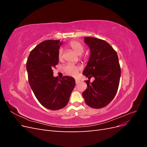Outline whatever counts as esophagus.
<instances>
[{
    "mask_svg": "<svg viewBox=\"0 0 147 147\" xmlns=\"http://www.w3.org/2000/svg\"><path fill=\"white\" fill-rule=\"evenodd\" d=\"M80 82V81L79 80H77V79L75 80V83H76V84H78V83H79Z\"/></svg>",
    "mask_w": 147,
    "mask_h": 147,
    "instance_id": "esophagus-1",
    "label": "esophagus"
}]
</instances>
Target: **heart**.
Wrapping results in <instances>:
<instances>
[{
    "label": "heart",
    "mask_w": 147,
    "mask_h": 147,
    "mask_svg": "<svg viewBox=\"0 0 147 147\" xmlns=\"http://www.w3.org/2000/svg\"><path fill=\"white\" fill-rule=\"evenodd\" d=\"M69 46L78 55H82L84 51V47L80 42L78 41L74 40L70 42L69 43ZM58 57L59 59L63 58V50L62 49H59L58 51ZM64 70L66 74L70 75V76L76 77L77 76L79 70H80V67L72 64H67L64 66Z\"/></svg>",
    "instance_id": "obj_1"
}]
</instances>
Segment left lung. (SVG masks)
<instances>
[{
    "mask_svg": "<svg viewBox=\"0 0 147 147\" xmlns=\"http://www.w3.org/2000/svg\"><path fill=\"white\" fill-rule=\"evenodd\" d=\"M84 42L90 47L91 55L83 74L92 83L84 81L86 90L83 92L86 104L93 109L107 105L116 95L121 76L117 52L109 43L99 38L85 37Z\"/></svg>",
    "mask_w": 147,
    "mask_h": 147,
    "instance_id": "8db88e82",
    "label": "left lung"
}]
</instances>
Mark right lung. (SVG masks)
Instances as JSON below:
<instances>
[{
  "mask_svg": "<svg viewBox=\"0 0 147 147\" xmlns=\"http://www.w3.org/2000/svg\"><path fill=\"white\" fill-rule=\"evenodd\" d=\"M60 40H48L39 43L30 53L26 63L30 86L40 103L52 110L68 104L75 87L73 77H53V69L59 63Z\"/></svg>",
  "mask_w": 147,
  "mask_h": 147,
  "instance_id": "right-lung-1",
  "label": "right lung"
}]
</instances>
